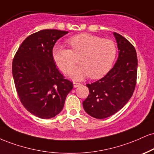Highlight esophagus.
<instances>
[{
    "mask_svg": "<svg viewBox=\"0 0 154 154\" xmlns=\"http://www.w3.org/2000/svg\"><path fill=\"white\" fill-rule=\"evenodd\" d=\"M81 84L80 83H78V82H73V86L74 88H78L79 86H80Z\"/></svg>",
    "mask_w": 154,
    "mask_h": 154,
    "instance_id": "obj_1",
    "label": "esophagus"
}]
</instances>
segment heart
Segmentation results:
<instances>
[{
    "label": "heart",
    "mask_w": 154,
    "mask_h": 154,
    "mask_svg": "<svg viewBox=\"0 0 154 154\" xmlns=\"http://www.w3.org/2000/svg\"><path fill=\"white\" fill-rule=\"evenodd\" d=\"M68 44L71 50L57 44L51 54L55 64L65 74L71 71L77 62L75 56H79L80 64L72 70L71 79L82 80L89 76L94 79H100L112 69L117 54V48L112 41L82 33L71 37Z\"/></svg>",
    "instance_id": "heart-1"
}]
</instances>
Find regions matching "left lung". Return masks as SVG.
I'll return each mask as SVG.
<instances>
[{"mask_svg":"<svg viewBox=\"0 0 154 154\" xmlns=\"http://www.w3.org/2000/svg\"><path fill=\"white\" fill-rule=\"evenodd\" d=\"M118 57L113 67L105 77L87 84L88 97L82 105L85 112L97 119L112 116L125 106L136 84L138 59L136 49L125 37L113 32Z\"/></svg>","mask_w":154,"mask_h":154,"instance_id":"1","label":"left lung"}]
</instances>
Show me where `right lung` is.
Wrapping results in <instances>:
<instances>
[{
	"label": "right lung",
	"mask_w": 154,
	"mask_h": 154,
	"mask_svg": "<svg viewBox=\"0 0 154 154\" xmlns=\"http://www.w3.org/2000/svg\"><path fill=\"white\" fill-rule=\"evenodd\" d=\"M68 31L45 29L30 35L15 55L12 73L22 105L31 114L49 119L62 110L72 82L55 65L52 49Z\"/></svg>",
	"instance_id": "right-lung-1"
}]
</instances>
